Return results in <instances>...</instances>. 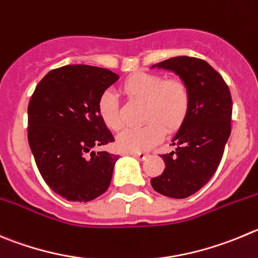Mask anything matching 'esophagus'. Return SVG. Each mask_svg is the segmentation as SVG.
<instances>
[{
	"mask_svg": "<svg viewBox=\"0 0 258 258\" xmlns=\"http://www.w3.org/2000/svg\"><path fill=\"white\" fill-rule=\"evenodd\" d=\"M131 155L134 156V158L139 159V160H145V159L148 158V154L145 153H131Z\"/></svg>",
	"mask_w": 258,
	"mask_h": 258,
	"instance_id": "1",
	"label": "esophagus"
}]
</instances>
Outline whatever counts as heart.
Listing matches in <instances>:
<instances>
[{
  "instance_id": "heart-1",
  "label": "heart",
  "mask_w": 258,
  "mask_h": 258,
  "mask_svg": "<svg viewBox=\"0 0 258 258\" xmlns=\"http://www.w3.org/2000/svg\"><path fill=\"white\" fill-rule=\"evenodd\" d=\"M122 93L132 100L144 103V126L126 128L117 136L118 148L128 153H141L162 141L165 131L175 132L187 117L189 109L188 86L179 79H168L148 72L131 75L122 84ZM98 112L110 130L121 128V115L114 94L100 96Z\"/></svg>"
}]
</instances>
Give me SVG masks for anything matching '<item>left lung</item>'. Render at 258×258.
Wrapping results in <instances>:
<instances>
[{"label": "left lung", "instance_id": "left-lung-1", "mask_svg": "<svg viewBox=\"0 0 258 258\" xmlns=\"http://www.w3.org/2000/svg\"><path fill=\"white\" fill-rule=\"evenodd\" d=\"M174 72L188 86L189 109L172 139L174 151L162 155L164 172L151 178L159 194L186 199L208 183L218 169L230 136L232 95L218 71L204 59L173 57L151 66Z\"/></svg>", "mask_w": 258, "mask_h": 258}]
</instances>
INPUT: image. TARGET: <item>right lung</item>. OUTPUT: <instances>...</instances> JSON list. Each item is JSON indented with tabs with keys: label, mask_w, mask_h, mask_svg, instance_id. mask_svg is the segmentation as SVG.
Instances as JSON below:
<instances>
[{
	"label": "right lung",
	"mask_w": 258,
	"mask_h": 258,
	"mask_svg": "<svg viewBox=\"0 0 258 258\" xmlns=\"http://www.w3.org/2000/svg\"><path fill=\"white\" fill-rule=\"evenodd\" d=\"M118 79L107 69L69 64L48 72L31 95L29 146L45 183L67 201H91L109 187L119 156L93 149L114 141L98 102Z\"/></svg>",
	"instance_id": "add662e5"
}]
</instances>
